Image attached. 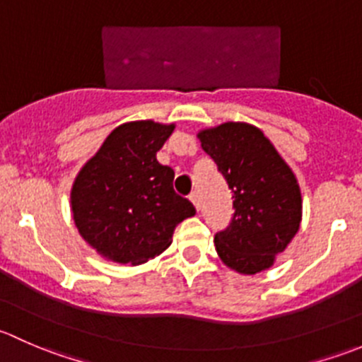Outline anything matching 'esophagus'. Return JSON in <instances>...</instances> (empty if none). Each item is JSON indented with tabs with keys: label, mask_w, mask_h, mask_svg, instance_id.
<instances>
[{
	"label": "esophagus",
	"mask_w": 362,
	"mask_h": 362,
	"mask_svg": "<svg viewBox=\"0 0 362 362\" xmlns=\"http://www.w3.org/2000/svg\"><path fill=\"white\" fill-rule=\"evenodd\" d=\"M189 199H191V203L194 204L196 210L199 211V194H198V192H192V194L189 196Z\"/></svg>",
	"instance_id": "1"
}]
</instances>
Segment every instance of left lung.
I'll use <instances>...</instances> for the list:
<instances>
[{"mask_svg":"<svg viewBox=\"0 0 362 362\" xmlns=\"http://www.w3.org/2000/svg\"><path fill=\"white\" fill-rule=\"evenodd\" d=\"M233 192L231 222L215 235L226 266L243 275L272 268L301 222V191L293 170L261 129L224 122L198 133Z\"/></svg>","mask_w":362,"mask_h":362,"instance_id":"8db88e82","label":"left lung"}]
</instances>
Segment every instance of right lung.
I'll use <instances>...</instances> for the list:
<instances>
[{
    "label": "right lung",
    "instance_id": "add662e5",
    "mask_svg": "<svg viewBox=\"0 0 362 362\" xmlns=\"http://www.w3.org/2000/svg\"><path fill=\"white\" fill-rule=\"evenodd\" d=\"M175 124L134 120L115 127L71 187L80 236L105 259L136 266L171 245L196 208L173 191L175 173L156 159Z\"/></svg>",
    "mask_w": 362,
    "mask_h": 362
}]
</instances>
